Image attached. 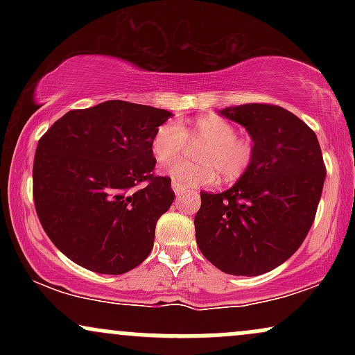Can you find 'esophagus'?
<instances>
[{
  "mask_svg": "<svg viewBox=\"0 0 355 355\" xmlns=\"http://www.w3.org/2000/svg\"><path fill=\"white\" fill-rule=\"evenodd\" d=\"M172 189H173V191H175V193H177V195H182L183 191L187 190V187L182 185L180 182H175V180H173V182H172Z\"/></svg>",
  "mask_w": 355,
  "mask_h": 355,
  "instance_id": "34e87169",
  "label": "esophagus"
}]
</instances>
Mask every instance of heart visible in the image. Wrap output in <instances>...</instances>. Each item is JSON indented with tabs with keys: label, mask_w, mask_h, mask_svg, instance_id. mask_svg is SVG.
Here are the masks:
<instances>
[{
	"label": "heart",
	"mask_w": 355,
	"mask_h": 355,
	"mask_svg": "<svg viewBox=\"0 0 355 355\" xmlns=\"http://www.w3.org/2000/svg\"><path fill=\"white\" fill-rule=\"evenodd\" d=\"M237 133V126L230 120L217 115L195 118L189 128L168 120L155 130L152 152L160 164H173L181 157L190 136L192 141L206 144L198 154L201 164L195 166L176 161L178 164L168 168L170 177L185 187L210 185L217 172L222 180L234 182L252 168L257 155L254 138Z\"/></svg>",
	"instance_id": "heart-1"
}]
</instances>
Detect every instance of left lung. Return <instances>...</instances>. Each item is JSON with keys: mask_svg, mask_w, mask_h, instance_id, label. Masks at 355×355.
<instances>
[{"mask_svg": "<svg viewBox=\"0 0 355 355\" xmlns=\"http://www.w3.org/2000/svg\"><path fill=\"white\" fill-rule=\"evenodd\" d=\"M257 145L252 168L222 193L200 191L195 237L200 252L230 275L274 270L302 245L315 218L325 164L312 128L282 107L225 108Z\"/></svg>", "mask_w": 355, "mask_h": 355, "instance_id": "1", "label": "left lung"}]
</instances>
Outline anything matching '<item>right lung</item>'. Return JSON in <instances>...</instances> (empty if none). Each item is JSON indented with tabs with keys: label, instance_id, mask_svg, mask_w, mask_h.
Instances as JSON below:
<instances>
[{
	"label": "right lung",
	"instance_id": "right-lung-1",
	"mask_svg": "<svg viewBox=\"0 0 355 355\" xmlns=\"http://www.w3.org/2000/svg\"><path fill=\"white\" fill-rule=\"evenodd\" d=\"M166 110L112 100L71 110L40 138L33 200L60 252L96 274L120 275L150 255L172 205L170 177L155 175L152 137Z\"/></svg>",
	"mask_w": 355,
	"mask_h": 355
}]
</instances>
